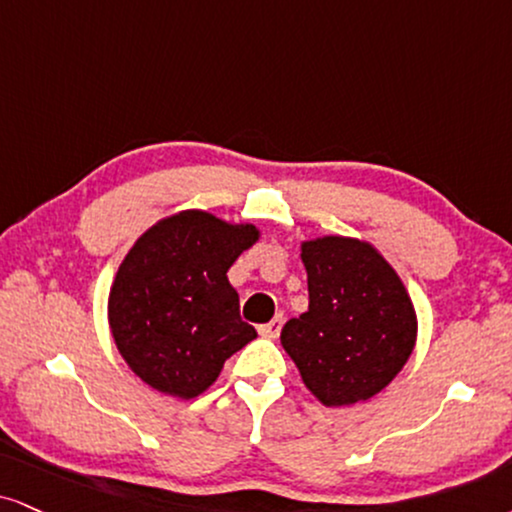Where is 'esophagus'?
<instances>
[{
  "mask_svg": "<svg viewBox=\"0 0 512 512\" xmlns=\"http://www.w3.org/2000/svg\"><path fill=\"white\" fill-rule=\"evenodd\" d=\"M282 325H285V318H282V313H280V315H275L270 323L258 327V334H261V337H266V339H277V334H280Z\"/></svg>",
  "mask_w": 512,
  "mask_h": 512,
  "instance_id": "34e87169",
  "label": "esophagus"
}]
</instances>
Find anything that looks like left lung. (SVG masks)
Segmentation results:
<instances>
[{"instance_id": "left-lung-1", "label": "left lung", "mask_w": 512, "mask_h": 512, "mask_svg": "<svg viewBox=\"0 0 512 512\" xmlns=\"http://www.w3.org/2000/svg\"><path fill=\"white\" fill-rule=\"evenodd\" d=\"M301 261L308 311L282 327L280 342L320 403L368 401L413 353V301L387 258L361 239H311L301 244Z\"/></svg>"}]
</instances>
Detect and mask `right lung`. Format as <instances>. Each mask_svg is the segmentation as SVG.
<instances>
[{
  "instance_id": "1",
  "label": "right lung",
  "mask_w": 512,
  "mask_h": 512,
  "mask_svg": "<svg viewBox=\"0 0 512 512\" xmlns=\"http://www.w3.org/2000/svg\"><path fill=\"white\" fill-rule=\"evenodd\" d=\"M258 227L206 211H180L151 225L123 258L109 294L113 342L149 387L194 399L256 330L239 318L227 270L258 242Z\"/></svg>"
}]
</instances>
